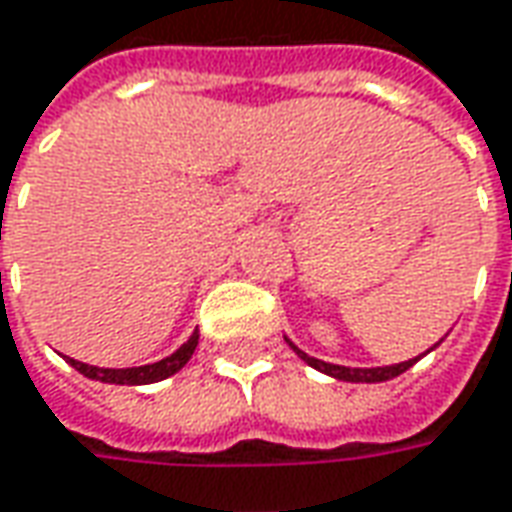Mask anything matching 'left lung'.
Masks as SVG:
<instances>
[{"instance_id": "left-lung-1", "label": "left lung", "mask_w": 512, "mask_h": 512, "mask_svg": "<svg viewBox=\"0 0 512 512\" xmlns=\"http://www.w3.org/2000/svg\"><path fill=\"white\" fill-rule=\"evenodd\" d=\"M291 344V342H288ZM291 350L302 358V361H308L314 370L319 373H328L333 378H342V381H353V384H375V381H389V378H395V375L406 373L412 364H415L417 358H409V361H401V364H392V367H370V370H361V367H339V364H328V361H319V358H311L308 353H302L300 347H294L291 344Z\"/></svg>"}]
</instances>
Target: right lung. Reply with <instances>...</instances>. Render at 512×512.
<instances>
[{
  "mask_svg": "<svg viewBox=\"0 0 512 512\" xmlns=\"http://www.w3.org/2000/svg\"><path fill=\"white\" fill-rule=\"evenodd\" d=\"M198 344V330L187 339V342L173 353V356L162 358V361H156V364H145V367H128V370H106V367H89V364H83V361H75V358H66L75 370L86 378H92V381H103V384H128V387H139V384H154V381H162V378H168V375L179 373L184 364L190 361L193 356V350H196Z\"/></svg>",
  "mask_w": 512,
  "mask_h": 512,
  "instance_id": "right-lung-1",
  "label": "right lung"
}]
</instances>
